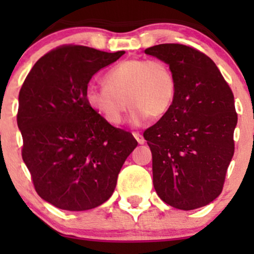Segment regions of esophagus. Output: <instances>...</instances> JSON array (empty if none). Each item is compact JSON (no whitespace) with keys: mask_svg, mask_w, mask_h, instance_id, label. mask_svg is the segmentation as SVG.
<instances>
[{"mask_svg":"<svg viewBox=\"0 0 254 254\" xmlns=\"http://www.w3.org/2000/svg\"><path fill=\"white\" fill-rule=\"evenodd\" d=\"M132 135H133V137H135V138H136V141L138 142L139 144H143L144 142H145L144 137L142 136V133L139 132V131H133V132H132Z\"/></svg>","mask_w":254,"mask_h":254,"instance_id":"obj_1","label":"esophagus"}]
</instances>
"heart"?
I'll use <instances>...</instances> for the list:
<instances>
[{"label": "heart", "mask_w": 254, "mask_h": 254, "mask_svg": "<svg viewBox=\"0 0 254 254\" xmlns=\"http://www.w3.org/2000/svg\"><path fill=\"white\" fill-rule=\"evenodd\" d=\"M142 69L143 68H141L138 61H130V62L122 64L118 69H116V71L112 75V78L117 86H121V88L133 87L136 83V78L141 76ZM168 75L171 76V70L168 65H166L164 63L155 64L150 70L151 81L153 82L155 81V84H154L153 89H145L137 93L135 95L136 103L139 106H145L150 101L153 92L167 94L168 88H170V77H168ZM132 76H136L135 80H133ZM90 97H92V100L94 101V104L98 107H100L104 112H106L112 118H121L124 115L123 100L119 97L115 88L111 86L110 81L106 77H99L92 83ZM172 98H173V93L166 100L165 109H167L171 105Z\"/></svg>", "instance_id": "b5f03b06"}]
</instances>
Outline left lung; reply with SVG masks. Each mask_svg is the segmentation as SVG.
<instances>
[{"mask_svg":"<svg viewBox=\"0 0 254 254\" xmlns=\"http://www.w3.org/2000/svg\"><path fill=\"white\" fill-rule=\"evenodd\" d=\"M148 52L167 64L173 82L170 107L144 132L154 184L168 205L192 210L217 196L234 155V97L214 61L193 46Z\"/></svg>","mask_w":254,"mask_h":254,"instance_id":"8db88e82","label":"left lung"}]
</instances>
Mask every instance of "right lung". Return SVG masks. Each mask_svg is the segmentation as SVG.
<instances>
[{"mask_svg":"<svg viewBox=\"0 0 254 254\" xmlns=\"http://www.w3.org/2000/svg\"><path fill=\"white\" fill-rule=\"evenodd\" d=\"M116 55L62 45L37 61L20 92L21 156L37 193L56 208L92 209L115 191L135 142L99 113L90 78Z\"/></svg>","mask_w":254,"mask_h":254,"instance_id":"1","label":"right lung"}]
</instances>
